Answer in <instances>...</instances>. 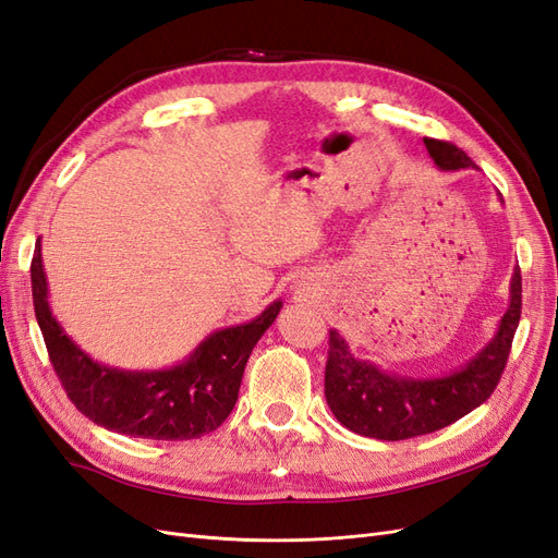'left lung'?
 <instances>
[{
    "label": "left lung",
    "instance_id": "1",
    "mask_svg": "<svg viewBox=\"0 0 558 558\" xmlns=\"http://www.w3.org/2000/svg\"><path fill=\"white\" fill-rule=\"evenodd\" d=\"M437 170H475L465 150L449 142L424 140ZM521 318V272L510 281V307L502 314L492 342L445 377H408L386 373L375 363L359 359L349 342L330 330L326 363V400L332 414L349 430L375 440H408V437L440 430L470 414L494 393L510 356V347Z\"/></svg>",
    "mask_w": 558,
    "mask_h": 558
}]
</instances>
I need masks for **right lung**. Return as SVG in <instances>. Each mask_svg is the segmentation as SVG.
Here are the masks:
<instances>
[{
	"label": "right lung",
	"mask_w": 558,
	"mask_h": 558,
	"mask_svg": "<svg viewBox=\"0 0 558 558\" xmlns=\"http://www.w3.org/2000/svg\"><path fill=\"white\" fill-rule=\"evenodd\" d=\"M29 272L50 363L76 410L107 430L148 440H193L221 426L238 402L253 347L281 310L277 300L248 324L211 332L179 365L134 373L93 361L58 324L48 305L39 242Z\"/></svg>",
	"instance_id": "add662e5"
}]
</instances>
